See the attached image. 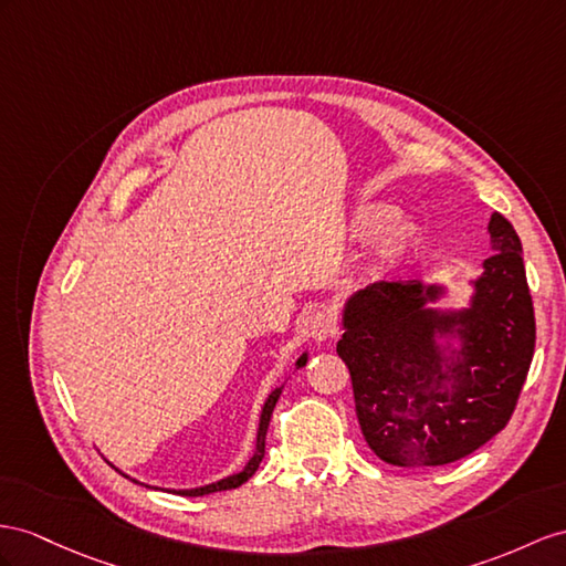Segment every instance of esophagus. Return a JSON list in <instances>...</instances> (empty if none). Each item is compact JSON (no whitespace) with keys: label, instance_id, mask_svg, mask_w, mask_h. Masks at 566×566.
Returning a JSON list of instances; mask_svg holds the SVG:
<instances>
[{"label":"esophagus","instance_id":"1","mask_svg":"<svg viewBox=\"0 0 566 566\" xmlns=\"http://www.w3.org/2000/svg\"><path fill=\"white\" fill-rule=\"evenodd\" d=\"M303 323H306L308 335L317 344L327 342L329 337H335V332H337L335 321H332V317L325 311H321V308H311L306 315H303Z\"/></svg>","mask_w":566,"mask_h":566}]
</instances>
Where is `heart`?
I'll list each match as a JSON object with an SVG mask.
<instances>
[{
	"label": "heart",
	"mask_w": 566,
	"mask_h": 566,
	"mask_svg": "<svg viewBox=\"0 0 566 566\" xmlns=\"http://www.w3.org/2000/svg\"><path fill=\"white\" fill-rule=\"evenodd\" d=\"M389 217V210L385 206H364L354 214V231L358 237H368L373 231H378ZM413 239V227L407 220H392L387 224L385 234L380 239L378 253L382 260L397 258Z\"/></svg>",
	"instance_id": "obj_1"
}]
</instances>
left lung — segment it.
<instances>
[{"mask_svg":"<svg viewBox=\"0 0 566 566\" xmlns=\"http://www.w3.org/2000/svg\"><path fill=\"white\" fill-rule=\"evenodd\" d=\"M488 231L495 253L471 282L469 308H430L444 286L423 282H378L344 303L337 354L352 373L358 426L392 467L469 457L514 413L535 315L518 234L500 212Z\"/></svg>","mask_w":566,"mask_h":566,"instance_id":"8db88e82","label":"left lung"}]
</instances>
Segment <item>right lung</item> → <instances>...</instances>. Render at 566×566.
Wrapping results in <instances>:
<instances>
[{
    "instance_id": "add662e5",
    "label": "right lung",
    "mask_w": 566,
    "mask_h": 566,
    "mask_svg": "<svg viewBox=\"0 0 566 566\" xmlns=\"http://www.w3.org/2000/svg\"><path fill=\"white\" fill-rule=\"evenodd\" d=\"M306 360H308V354H303V356L296 360V368L306 366ZM280 395H282V387L272 389L270 397H268L265 403H263V411H260V423H258L255 452H253V457L249 459V463H245V467H243L239 473H231V475L222 478V481H217V483L202 485V488H191V490H179V495H186V497H202V495H210V492L239 488V485H243L245 481H249V478L258 471L260 461H263V457H265V434H268V426H270V416H272V411H274V403H277ZM126 478H128V475H126ZM134 483H138V481H134Z\"/></svg>"
}]
</instances>
